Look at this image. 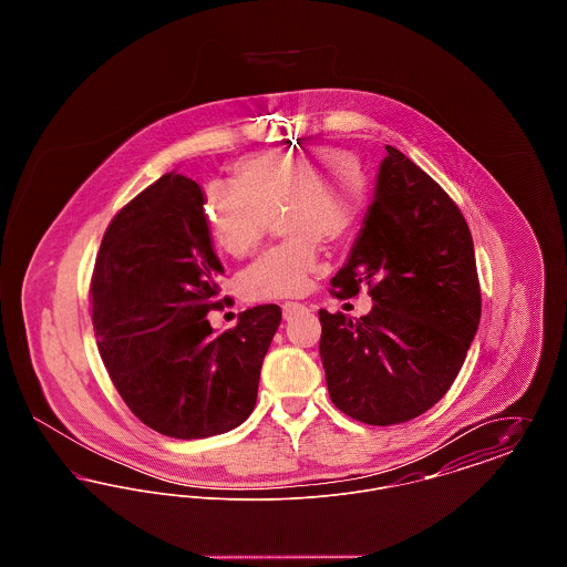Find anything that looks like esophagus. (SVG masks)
<instances>
[{
	"label": "esophagus",
	"instance_id": "obj_1",
	"mask_svg": "<svg viewBox=\"0 0 567 567\" xmlns=\"http://www.w3.org/2000/svg\"><path fill=\"white\" fill-rule=\"evenodd\" d=\"M301 312H308V308L303 306V303H299V301H285L282 303V317L289 321V319H293L296 315H301Z\"/></svg>",
	"mask_w": 567,
	"mask_h": 567
}]
</instances>
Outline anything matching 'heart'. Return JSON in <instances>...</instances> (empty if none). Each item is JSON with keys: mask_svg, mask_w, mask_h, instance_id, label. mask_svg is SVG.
<instances>
[{"mask_svg": "<svg viewBox=\"0 0 567 567\" xmlns=\"http://www.w3.org/2000/svg\"><path fill=\"white\" fill-rule=\"evenodd\" d=\"M342 157L331 146H306L238 163L243 189L206 187V216L216 243L231 255H246L266 238L271 215L278 213L293 238H349L365 215L368 185L357 163ZM315 266V244H289L250 264L238 287L252 301L297 296Z\"/></svg>", "mask_w": 567, "mask_h": 567, "instance_id": "b5f03b06", "label": "heart"}]
</instances>
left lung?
I'll return each mask as SVG.
<instances>
[{
  "instance_id": "obj_1",
  "label": "left lung",
  "mask_w": 567,
  "mask_h": 567,
  "mask_svg": "<svg viewBox=\"0 0 567 567\" xmlns=\"http://www.w3.org/2000/svg\"><path fill=\"white\" fill-rule=\"evenodd\" d=\"M377 195L331 296L374 306L352 321L321 310L329 398L368 425H398L437 404L481 321V282L457 204L404 153L386 146Z\"/></svg>"
}]
</instances>
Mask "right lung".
Here are the masks:
<instances>
[{"label": "right lung", "mask_w": 567, "mask_h": 567, "mask_svg": "<svg viewBox=\"0 0 567 567\" xmlns=\"http://www.w3.org/2000/svg\"><path fill=\"white\" fill-rule=\"evenodd\" d=\"M223 266L204 193L165 174L110 220L89 299L97 349L118 395L151 430L197 440L250 416L264 357L280 324L276 303L255 306L215 336Z\"/></svg>", "instance_id": "1"}]
</instances>
